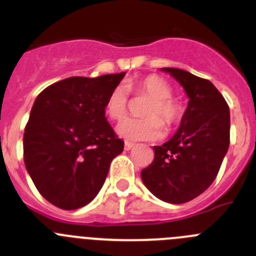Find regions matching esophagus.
Returning a JSON list of instances; mask_svg holds the SVG:
<instances>
[{"instance_id":"1","label":"esophagus","mask_w":256,"mask_h":256,"mask_svg":"<svg viewBox=\"0 0 256 256\" xmlns=\"http://www.w3.org/2000/svg\"><path fill=\"white\" fill-rule=\"evenodd\" d=\"M133 148H134V144L126 141V144H124V148H126V150H132Z\"/></svg>"}]
</instances>
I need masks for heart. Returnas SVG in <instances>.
<instances>
[{
	"label": "heart",
	"instance_id": "heart-1",
	"mask_svg": "<svg viewBox=\"0 0 256 256\" xmlns=\"http://www.w3.org/2000/svg\"><path fill=\"white\" fill-rule=\"evenodd\" d=\"M132 91L137 96H148L142 119H126L119 126L118 132L130 141H151L160 138L164 133V126L172 130L182 122L184 106L174 98L173 88L164 78L150 74L132 83ZM105 112L112 120H122L128 112V96L126 88L118 86L110 92L105 104Z\"/></svg>",
	"mask_w": 256,
	"mask_h": 256
}]
</instances>
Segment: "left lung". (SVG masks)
Returning a JSON list of instances; mask_svg holds the SVG:
<instances>
[{
    "label": "left lung",
    "mask_w": 256,
    "mask_h": 256,
    "mask_svg": "<svg viewBox=\"0 0 256 256\" xmlns=\"http://www.w3.org/2000/svg\"><path fill=\"white\" fill-rule=\"evenodd\" d=\"M183 86L188 106L177 133L154 146V160L142 169L144 186L156 198L183 204L214 182L230 146V108L210 80L186 70L162 68Z\"/></svg>",
    "instance_id": "1"
}]
</instances>
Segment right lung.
<instances>
[{
  "mask_svg": "<svg viewBox=\"0 0 256 256\" xmlns=\"http://www.w3.org/2000/svg\"><path fill=\"white\" fill-rule=\"evenodd\" d=\"M124 72L70 76L36 98L24 130V162L38 192L52 205L74 210L91 202L124 141L105 118V104Z\"/></svg>",
  "mask_w": 256,
  "mask_h": 256,
  "instance_id": "right-lung-1",
  "label": "right lung"
}]
</instances>
